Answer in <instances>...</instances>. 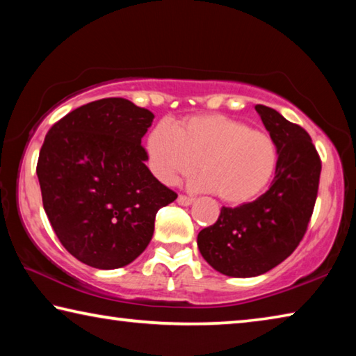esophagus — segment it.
<instances>
[{
    "label": "esophagus",
    "mask_w": 356,
    "mask_h": 356,
    "mask_svg": "<svg viewBox=\"0 0 356 356\" xmlns=\"http://www.w3.org/2000/svg\"><path fill=\"white\" fill-rule=\"evenodd\" d=\"M177 202L180 204V206H191V204L195 202V200H193V197H190V196L180 195V196L177 197Z\"/></svg>",
    "instance_id": "34e87169"
}]
</instances>
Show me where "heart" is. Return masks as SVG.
<instances>
[{
    "instance_id": "1",
    "label": "heart",
    "mask_w": 356,
    "mask_h": 356,
    "mask_svg": "<svg viewBox=\"0 0 356 356\" xmlns=\"http://www.w3.org/2000/svg\"><path fill=\"white\" fill-rule=\"evenodd\" d=\"M147 163L166 185L190 176L200 161L196 188L216 191L231 206L251 202L267 188L278 165V149L267 131L225 114H200L174 127L161 120L149 131Z\"/></svg>"
}]
</instances>
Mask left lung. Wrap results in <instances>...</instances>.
Here are the masks:
<instances>
[{
	"instance_id": "left-lung-1",
	"label": "left lung",
	"mask_w": 356,
	"mask_h": 356,
	"mask_svg": "<svg viewBox=\"0 0 356 356\" xmlns=\"http://www.w3.org/2000/svg\"><path fill=\"white\" fill-rule=\"evenodd\" d=\"M254 108L278 149L273 182L256 201L222 207L215 225L197 234L210 267L234 278L267 273L292 254L314 210L322 170L308 131L273 108Z\"/></svg>"
}]
</instances>
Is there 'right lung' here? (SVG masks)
<instances>
[{
	"label": "right lung",
	"mask_w": 356,
	"mask_h": 356,
	"mask_svg": "<svg viewBox=\"0 0 356 356\" xmlns=\"http://www.w3.org/2000/svg\"><path fill=\"white\" fill-rule=\"evenodd\" d=\"M154 114L127 99L91 102L45 136L38 179L59 242L100 270L134 262L154 236L155 215L177 195L154 177L141 138Z\"/></svg>",
	"instance_id": "right-lung-1"
}]
</instances>
